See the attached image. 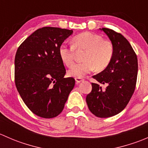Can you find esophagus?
I'll list each match as a JSON object with an SVG mask.
<instances>
[{
    "label": "esophagus",
    "mask_w": 148,
    "mask_h": 148,
    "mask_svg": "<svg viewBox=\"0 0 148 148\" xmlns=\"http://www.w3.org/2000/svg\"><path fill=\"white\" fill-rule=\"evenodd\" d=\"M75 80H76V82L77 84L82 82L84 81V79L81 78V77H77V78H75Z\"/></svg>",
    "instance_id": "34e87169"
}]
</instances>
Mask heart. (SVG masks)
<instances>
[{
  "instance_id": "obj_1",
  "label": "heart",
  "mask_w": 148,
  "mask_h": 148,
  "mask_svg": "<svg viewBox=\"0 0 148 148\" xmlns=\"http://www.w3.org/2000/svg\"><path fill=\"white\" fill-rule=\"evenodd\" d=\"M86 49L83 59L69 69L68 74L74 77H82L95 69L98 71L104 69L111 62L114 56V46L102 36L91 32H84L75 36L73 45L62 44L59 47V56L67 66L72 65L75 50Z\"/></svg>"
}]
</instances>
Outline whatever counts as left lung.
I'll list each match as a JSON object with an SVG mask.
<instances>
[{
	"instance_id": "8db88e82",
	"label": "left lung",
	"mask_w": 148,
	"mask_h": 148,
	"mask_svg": "<svg viewBox=\"0 0 148 148\" xmlns=\"http://www.w3.org/2000/svg\"><path fill=\"white\" fill-rule=\"evenodd\" d=\"M114 46V56L102 72L93 76L92 92L86 97L91 112L101 118L112 117L122 112L130 100L136 86L138 64L135 52L129 41L120 33L101 28ZM107 83L102 90L100 84Z\"/></svg>"
}]
</instances>
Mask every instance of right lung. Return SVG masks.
Segmentation results:
<instances>
[{
    "mask_svg": "<svg viewBox=\"0 0 148 148\" xmlns=\"http://www.w3.org/2000/svg\"><path fill=\"white\" fill-rule=\"evenodd\" d=\"M72 30L43 27L34 31L18 48L15 56V84L34 114L53 118L63 110L75 80L64 78L59 47Z\"/></svg>",
    "mask_w": 148,
    "mask_h": 148,
    "instance_id": "1",
    "label": "right lung"
}]
</instances>
